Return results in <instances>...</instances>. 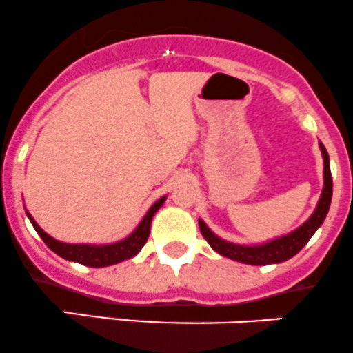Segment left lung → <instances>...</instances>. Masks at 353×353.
Here are the masks:
<instances>
[{"label": "left lung", "instance_id": "1", "mask_svg": "<svg viewBox=\"0 0 353 353\" xmlns=\"http://www.w3.org/2000/svg\"><path fill=\"white\" fill-rule=\"evenodd\" d=\"M321 152H323V159H324L323 194H321V200L319 203H317L316 212L310 215V219L305 222V224L300 225L299 229H295V231L290 232V234L281 236V238H276L269 243H263V245L243 246V245H234V243H229L225 241V239H221L219 236H215L214 232L207 228V224L200 219V221H198V224H200V231L201 234H203V238L208 241V245H210L215 252L221 253L222 256H228V259L236 260V262L250 263V265L279 263L292 259L293 255H296V253L307 245V241L312 238V234L317 231V228L324 222V219H326L327 215V210H330L331 196H333V179H331L330 155H327L324 145H321Z\"/></svg>", "mask_w": 353, "mask_h": 353}]
</instances>
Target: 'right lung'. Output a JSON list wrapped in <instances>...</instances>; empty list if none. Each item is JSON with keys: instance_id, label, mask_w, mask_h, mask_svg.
I'll return each mask as SVG.
<instances>
[{"instance_id": "right-lung-1", "label": "right lung", "mask_w": 353, "mask_h": 353, "mask_svg": "<svg viewBox=\"0 0 353 353\" xmlns=\"http://www.w3.org/2000/svg\"><path fill=\"white\" fill-rule=\"evenodd\" d=\"M165 201V196H162L160 200H157L152 205L148 212H146L145 219L139 222L138 228L132 231V234H129L128 238L122 239L119 243H112V245H68V243L57 241L54 238H51L50 234L43 231V229L37 225V222L27 214V217L32 222L34 229L37 231V234L43 238V241L46 243L48 248L53 250L57 255L63 256L65 260H72V262L82 263V265H88V268H107V265H114V263L122 262V260H128L131 256H134L136 253H139V250L143 248V245L146 243L150 236V225H152V217L155 215V212Z\"/></svg>"}]
</instances>
